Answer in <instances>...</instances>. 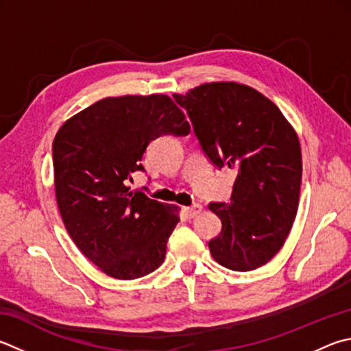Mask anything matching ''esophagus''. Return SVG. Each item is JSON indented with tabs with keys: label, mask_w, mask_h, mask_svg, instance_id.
<instances>
[{
	"label": "esophagus",
	"mask_w": 351,
	"mask_h": 351,
	"mask_svg": "<svg viewBox=\"0 0 351 351\" xmlns=\"http://www.w3.org/2000/svg\"><path fill=\"white\" fill-rule=\"evenodd\" d=\"M201 210H202L201 204H193V206L184 208V212H186V216H187L189 219H192V218H195V216H197V215L201 213Z\"/></svg>",
	"instance_id": "34e87169"
}]
</instances>
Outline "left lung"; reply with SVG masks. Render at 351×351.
I'll return each mask as SVG.
<instances>
[{"label":"left lung","mask_w":351,"mask_h":351,"mask_svg":"<svg viewBox=\"0 0 351 351\" xmlns=\"http://www.w3.org/2000/svg\"><path fill=\"white\" fill-rule=\"evenodd\" d=\"M173 98L210 161L238 171L230 202L208 204L222 222L210 253L226 269H258L281 250L296 218L302 178L296 132L276 104L245 84L207 82Z\"/></svg>","instance_id":"obj_1"}]
</instances>
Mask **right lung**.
<instances>
[{"mask_svg":"<svg viewBox=\"0 0 351 351\" xmlns=\"http://www.w3.org/2000/svg\"><path fill=\"white\" fill-rule=\"evenodd\" d=\"M190 124L167 95L99 99L67 119L53 139L55 195L70 238L106 275L136 279L164 263L178 207L130 190L132 173L161 135Z\"/></svg>","mask_w":351,"mask_h":351,"instance_id":"right-lung-1","label":"right lung"}]
</instances>
